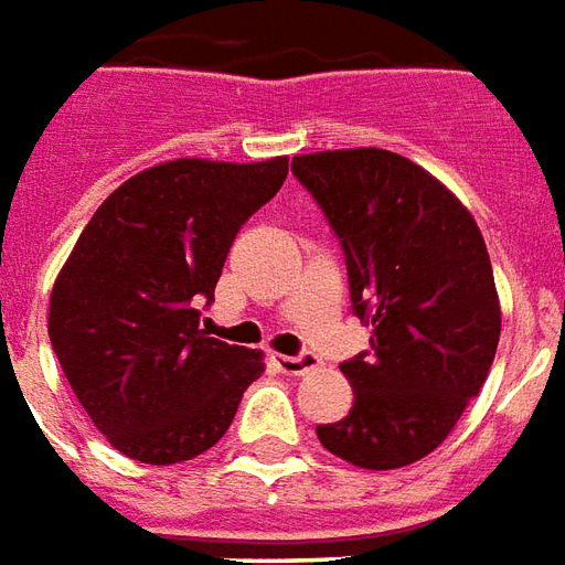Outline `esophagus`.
<instances>
[{
	"instance_id": "1",
	"label": "esophagus",
	"mask_w": 565,
	"mask_h": 565,
	"mask_svg": "<svg viewBox=\"0 0 565 565\" xmlns=\"http://www.w3.org/2000/svg\"><path fill=\"white\" fill-rule=\"evenodd\" d=\"M271 362H275V365H278V371H284V374H305V371L317 367V356H311V353H299V356L271 353Z\"/></svg>"
}]
</instances>
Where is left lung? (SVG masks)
<instances>
[{
  "instance_id": "8db88e82",
  "label": "left lung",
  "mask_w": 565,
  "mask_h": 565,
  "mask_svg": "<svg viewBox=\"0 0 565 565\" xmlns=\"http://www.w3.org/2000/svg\"><path fill=\"white\" fill-rule=\"evenodd\" d=\"M294 173L341 239L353 311L371 323V353L341 365L353 407L317 437L362 470L407 467L449 437L494 362L482 233L440 179L388 149L296 154Z\"/></svg>"
}]
</instances>
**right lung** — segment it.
<instances>
[{
  "label": "right lung",
  "instance_id": "obj_1",
  "mask_svg": "<svg viewBox=\"0 0 565 565\" xmlns=\"http://www.w3.org/2000/svg\"><path fill=\"white\" fill-rule=\"evenodd\" d=\"M287 170L284 154L149 167L104 200L56 275L50 344L95 428L134 461L212 449L263 374L260 350L209 338L200 311L239 227Z\"/></svg>",
  "mask_w": 565,
  "mask_h": 565
}]
</instances>
